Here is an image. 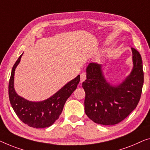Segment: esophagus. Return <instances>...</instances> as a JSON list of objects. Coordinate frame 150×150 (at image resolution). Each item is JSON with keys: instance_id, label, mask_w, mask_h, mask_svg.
<instances>
[{"instance_id": "obj_1", "label": "esophagus", "mask_w": 150, "mask_h": 150, "mask_svg": "<svg viewBox=\"0 0 150 150\" xmlns=\"http://www.w3.org/2000/svg\"><path fill=\"white\" fill-rule=\"evenodd\" d=\"M86 79V73L83 72L81 73V75H80V81H81V83H82Z\"/></svg>"}]
</instances>
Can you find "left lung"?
Here are the masks:
<instances>
[{
    "mask_svg": "<svg viewBox=\"0 0 150 150\" xmlns=\"http://www.w3.org/2000/svg\"><path fill=\"white\" fill-rule=\"evenodd\" d=\"M131 50L132 71L121 83L117 86H112L106 81L101 64L91 62L87 67V79L82 83L86 92L85 112L96 123H119L139 103L144 84L142 59L137 50L133 48Z\"/></svg>",
    "mask_w": 150,
    "mask_h": 150,
    "instance_id": "1",
    "label": "left lung"
}]
</instances>
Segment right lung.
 I'll return each mask as SVG.
<instances>
[{
    "mask_svg": "<svg viewBox=\"0 0 150 150\" xmlns=\"http://www.w3.org/2000/svg\"><path fill=\"white\" fill-rule=\"evenodd\" d=\"M22 55L23 54L13 67L8 83V97L11 106L19 119L28 126L36 129L48 127L59 118L67 100L77 88L80 75L68 82L48 99L41 102L29 101L18 95L14 88L15 71Z\"/></svg>",
    "mask_w": 150,
    "mask_h": 150,
    "instance_id": "1",
    "label": "right lung"
}]
</instances>
